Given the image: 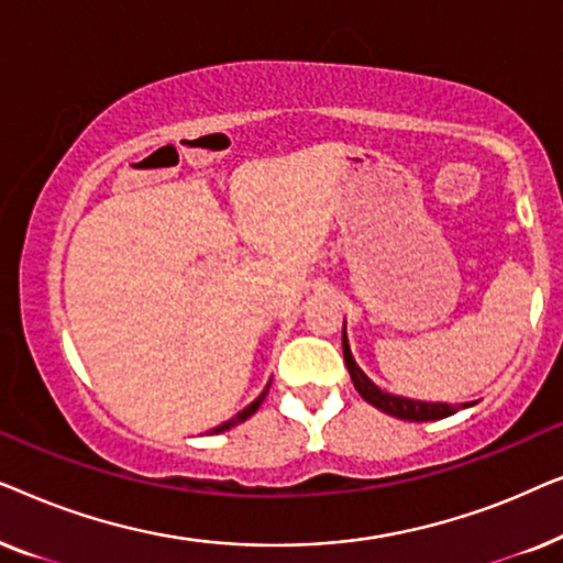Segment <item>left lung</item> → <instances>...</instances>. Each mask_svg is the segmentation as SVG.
<instances>
[{"mask_svg":"<svg viewBox=\"0 0 563 563\" xmlns=\"http://www.w3.org/2000/svg\"><path fill=\"white\" fill-rule=\"evenodd\" d=\"M343 358H345V366H349L353 387L358 389V395L364 397L368 405H374L376 410L391 415V418L410 420V422H428V420L449 418V415L459 410V407L445 405V402H420V399H407V397L389 395V391H382L364 372H361L356 361H353L351 345L345 341V322H343ZM461 407H468V405H461Z\"/></svg>","mask_w":563,"mask_h":563,"instance_id":"8db88e82","label":"left lung"}]
</instances>
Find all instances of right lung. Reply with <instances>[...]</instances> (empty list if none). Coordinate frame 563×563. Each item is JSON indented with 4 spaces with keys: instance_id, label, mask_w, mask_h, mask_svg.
I'll return each instance as SVG.
<instances>
[{
    "instance_id": "add662e5",
    "label": "right lung",
    "mask_w": 563,
    "mask_h": 563,
    "mask_svg": "<svg viewBox=\"0 0 563 563\" xmlns=\"http://www.w3.org/2000/svg\"><path fill=\"white\" fill-rule=\"evenodd\" d=\"M266 391H268V387H266L264 391H261V395H258L256 399H253V402H251L249 407H245V410H241V412H238V415H235V418H230L228 422H222V426H218V428H214V430H212V433H222V430H230V428H233V426H238V422L249 420V418H251V415L258 410V407H261V402H264Z\"/></svg>"
}]
</instances>
